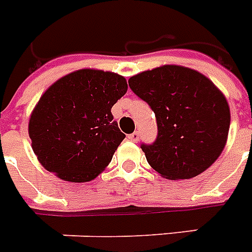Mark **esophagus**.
<instances>
[{
	"instance_id": "obj_1",
	"label": "esophagus",
	"mask_w": 252,
	"mask_h": 252,
	"mask_svg": "<svg viewBox=\"0 0 252 252\" xmlns=\"http://www.w3.org/2000/svg\"><path fill=\"white\" fill-rule=\"evenodd\" d=\"M128 139L136 143V141H139V139H140V133H139V132H133L131 135H128Z\"/></svg>"
}]
</instances>
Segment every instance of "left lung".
I'll list each match as a JSON object with an SVG mask.
<instances>
[{
    "label": "left lung",
    "instance_id": "obj_1",
    "mask_svg": "<svg viewBox=\"0 0 252 252\" xmlns=\"http://www.w3.org/2000/svg\"><path fill=\"white\" fill-rule=\"evenodd\" d=\"M128 84L156 116V140L141 144L155 171L171 180L189 179L219 158L231 116L211 80L193 69L164 65L136 74Z\"/></svg>",
    "mask_w": 252,
    "mask_h": 252
}]
</instances>
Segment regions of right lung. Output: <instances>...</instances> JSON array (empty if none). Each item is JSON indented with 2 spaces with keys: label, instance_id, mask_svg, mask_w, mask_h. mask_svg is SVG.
<instances>
[{
  "label": "right lung",
  "instance_id": "add662e5",
  "mask_svg": "<svg viewBox=\"0 0 252 252\" xmlns=\"http://www.w3.org/2000/svg\"><path fill=\"white\" fill-rule=\"evenodd\" d=\"M126 89L123 76L94 69L46 89L29 120L32 148L45 169L73 183L98 176L126 137L111 109Z\"/></svg>",
  "mask_w": 252,
  "mask_h": 252
}]
</instances>
